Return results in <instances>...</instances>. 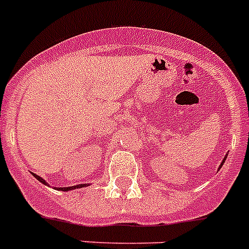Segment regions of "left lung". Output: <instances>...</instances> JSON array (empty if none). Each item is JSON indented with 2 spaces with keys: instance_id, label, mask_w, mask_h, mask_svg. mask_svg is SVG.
<instances>
[{
  "instance_id": "8db88e82",
  "label": "left lung",
  "mask_w": 249,
  "mask_h": 249,
  "mask_svg": "<svg viewBox=\"0 0 249 249\" xmlns=\"http://www.w3.org/2000/svg\"><path fill=\"white\" fill-rule=\"evenodd\" d=\"M226 157H228V155H226V156H225V157H224V160H223V162H221V165H220V166H223V165H224V162H225V160H226ZM219 169H220V167H219Z\"/></svg>"
}]
</instances>
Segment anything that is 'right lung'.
<instances>
[{"label": "right lung", "instance_id": "add662e5", "mask_svg": "<svg viewBox=\"0 0 249 249\" xmlns=\"http://www.w3.org/2000/svg\"><path fill=\"white\" fill-rule=\"evenodd\" d=\"M33 177L37 179L38 181H40L42 184H44V185H47V181L44 180V179H42L40 177H38L37 174H33ZM88 184H79V185H74V187H65V188H58V191H62V192H68V191H71V189H76V188H83V187H87Z\"/></svg>", "mask_w": 249, "mask_h": 249}]
</instances>
